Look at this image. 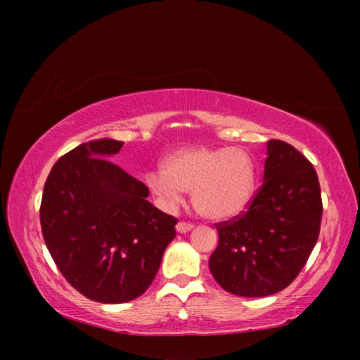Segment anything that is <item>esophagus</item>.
Segmentation results:
<instances>
[{
	"label": "esophagus",
	"instance_id": "esophagus-1",
	"mask_svg": "<svg viewBox=\"0 0 360 360\" xmlns=\"http://www.w3.org/2000/svg\"><path fill=\"white\" fill-rule=\"evenodd\" d=\"M192 229H193V224H192V222L181 221V222H178V225H176V230H178L179 233H186V231L192 230Z\"/></svg>",
	"mask_w": 360,
	"mask_h": 360
}]
</instances>
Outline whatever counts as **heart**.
<instances>
[{
	"label": "heart",
	"instance_id": "obj_1",
	"mask_svg": "<svg viewBox=\"0 0 360 360\" xmlns=\"http://www.w3.org/2000/svg\"><path fill=\"white\" fill-rule=\"evenodd\" d=\"M255 160L241 148H186L167 158L165 167L146 174L152 192L167 206L182 202L193 191V202L203 216L227 221L241 214L255 191Z\"/></svg>",
	"mask_w": 360,
	"mask_h": 360
}]
</instances>
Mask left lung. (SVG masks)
Returning a JSON list of instances; mask_svg holds the SVG:
<instances>
[{
    "mask_svg": "<svg viewBox=\"0 0 360 360\" xmlns=\"http://www.w3.org/2000/svg\"><path fill=\"white\" fill-rule=\"evenodd\" d=\"M264 184L241 214L216 224L210 257L217 284L240 297H266L294 281L318 241L322 219L319 179L294 146L266 143Z\"/></svg>",
    "mask_w": 360,
    "mask_h": 360,
    "instance_id": "1",
    "label": "left lung"
}]
</instances>
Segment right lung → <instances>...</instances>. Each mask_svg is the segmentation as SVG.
<instances>
[{
    "label": "right lung",
    "mask_w": 360,
    "mask_h": 360,
    "mask_svg": "<svg viewBox=\"0 0 360 360\" xmlns=\"http://www.w3.org/2000/svg\"><path fill=\"white\" fill-rule=\"evenodd\" d=\"M122 146L94 139L60 157L39 208L60 273L100 303H125L148 290L178 224L146 200L149 188L141 181L108 160Z\"/></svg>",
    "instance_id": "obj_1"
}]
</instances>
